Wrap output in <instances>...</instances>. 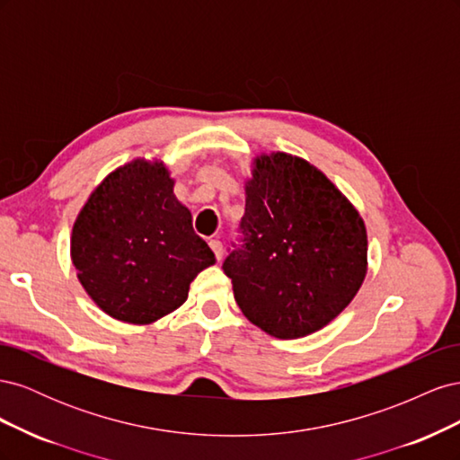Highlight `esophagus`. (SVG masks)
Listing matches in <instances>:
<instances>
[{
  "mask_svg": "<svg viewBox=\"0 0 460 460\" xmlns=\"http://www.w3.org/2000/svg\"><path fill=\"white\" fill-rule=\"evenodd\" d=\"M208 247L213 249L217 261H220L222 259V243H220V240H208Z\"/></svg>",
  "mask_w": 460,
  "mask_h": 460,
  "instance_id": "34e87169",
  "label": "esophagus"
}]
</instances>
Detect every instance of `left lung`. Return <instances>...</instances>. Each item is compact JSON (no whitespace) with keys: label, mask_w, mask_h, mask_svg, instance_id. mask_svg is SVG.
<instances>
[{"label":"left lung","mask_w":460,"mask_h":460,"mask_svg":"<svg viewBox=\"0 0 460 460\" xmlns=\"http://www.w3.org/2000/svg\"><path fill=\"white\" fill-rule=\"evenodd\" d=\"M253 164L242 238L222 270L255 326L280 340L309 336L336 318L365 280V222L305 159L276 151Z\"/></svg>","instance_id":"8db88e82"}]
</instances>
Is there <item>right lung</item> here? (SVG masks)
Here are the masks:
<instances>
[{
	"instance_id": "obj_1",
	"label": "right lung",
	"mask_w": 460,
	"mask_h": 460,
	"mask_svg": "<svg viewBox=\"0 0 460 460\" xmlns=\"http://www.w3.org/2000/svg\"><path fill=\"white\" fill-rule=\"evenodd\" d=\"M172 188L161 161L136 159L111 172L76 217L71 257L78 280L122 323L151 324L176 311L193 278L215 264Z\"/></svg>"
}]
</instances>
